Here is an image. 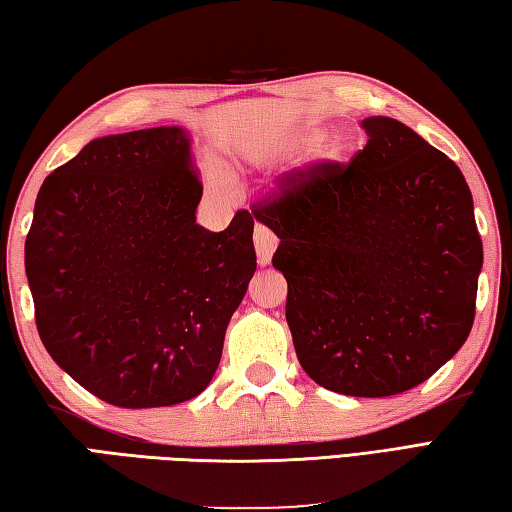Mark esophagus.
I'll use <instances>...</instances> for the list:
<instances>
[{"instance_id":"1","label":"esophagus","mask_w":512,"mask_h":512,"mask_svg":"<svg viewBox=\"0 0 512 512\" xmlns=\"http://www.w3.org/2000/svg\"><path fill=\"white\" fill-rule=\"evenodd\" d=\"M253 237H255V250H257V264L266 266L268 262H271V257L277 248V237L262 224L255 226Z\"/></svg>"}]
</instances>
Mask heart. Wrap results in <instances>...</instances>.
Listing matches in <instances>:
<instances>
[{"label":"heart","instance_id":"b5f03b06","mask_svg":"<svg viewBox=\"0 0 512 512\" xmlns=\"http://www.w3.org/2000/svg\"><path fill=\"white\" fill-rule=\"evenodd\" d=\"M347 152H349V134L345 129H331V132L320 134L318 138H313V141L306 145V150L295 167L297 172L309 174L313 170H318V167L342 161Z\"/></svg>","mask_w":512,"mask_h":512}]
</instances>
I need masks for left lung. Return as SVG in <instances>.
Returning a JSON list of instances; mask_svg holds the SVG:
<instances>
[{
	"label": "left lung",
	"mask_w": 512,
	"mask_h": 512,
	"mask_svg": "<svg viewBox=\"0 0 512 512\" xmlns=\"http://www.w3.org/2000/svg\"><path fill=\"white\" fill-rule=\"evenodd\" d=\"M353 159L280 181L253 215L280 237L286 322L315 383L347 396L407 392L475 320L481 237L454 161L394 118L362 120Z\"/></svg>",
	"instance_id": "1"
}]
</instances>
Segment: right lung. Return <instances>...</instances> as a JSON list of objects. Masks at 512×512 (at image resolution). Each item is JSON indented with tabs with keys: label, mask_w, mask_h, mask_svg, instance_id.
I'll return each mask as SVG.
<instances>
[{
	"label": "right lung",
	"mask_w": 512,
	"mask_h": 512,
	"mask_svg": "<svg viewBox=\"0 0 512 512\" xmlns=\"http://www.w3.org/2000/svg\"><path fill=\"white\" fill-rule=\"evenodd\" d=\"M190 134L102 136L46 176L26 235L35 324L49 356L100 401L167 407L210 385L257 268L253 215L197 224Z\"/></svg>",
	"instance_id": "right-lung-1"
}]
</instances>
